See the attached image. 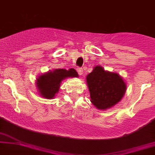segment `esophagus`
<instances>
[{
  "mask_svg": "<svg viewBox=\"0 0 155 155\" xmlns=\"http://www.w3.org/2000/svg\"><path fill=\"white\" fill-rule=\"evenodd\" d=\"M77 71H78V73L79 75H82L83 74V70L81 68H78L77 69Z\"/></svg>",
  "mask_w": 155,
  "mask_h": 155,
  "instance_id": "obj_1",
  "label": "esophagus"
}]
</instances>
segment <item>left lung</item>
I'll use <instances>...</instances> for the list:
<instances>
[{
  "label": "left lung",
  "instance_id": "8db88e82",
  "mask_svg": "<svg viewBox=\"0 0 155 155\" xmlns=\"http://www.w3.org/2000/svg\"><path fill=\"white\" fill-rule=\"evenodd\" d=\"M90 92L91 103L97 109L107 110L121 101L126 91V82L116 72L105 71L101 66H96L86 76Z\"/></svg>",
  "mask_w": 155,
  "mask_h": 155
}]
</instances>
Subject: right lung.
Wrapping results in <instances>:
<instances>
[{"label": "right lung", "mask_w": 155, "mask_h": 155, "mask_svg": "<svg viewBox=\"0 0 155 155\" xmlns=\"http://www.w3.org/2000/svg\"><path fill=\"white\" fill-rule=\"evenodd\" d=\"M78 78V74L74 69H55L54 71L40 74L36 78V86L40 96L45 99H54L59 92L61 82L64 79Z\"/></svg>", "instance_id": "1"}]
</instances>
